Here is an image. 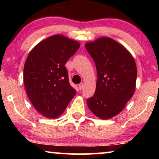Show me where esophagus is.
<instances>
[{
  "label": "esophagus",
  "mask_w": 159,
  "mask_h": 159,
  "mask_svg": "<svg viewBox=\"0 0 159 159\" xmlns=\"http://www.w3.org/2000/svg\"><path fill=\"white\" fill-rule=\"evenodd\" d=\"M83 87H84V84H83V83H80V84L79 85V89H80V90H82L83 88Z\"/></svg>",
  "instance_id": "obj_1"
}]
</instances>
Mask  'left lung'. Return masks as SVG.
Here are the masks:
<instances>
[{"instance_id": "8db88e82", "label": "left lung", "mask_w": 159, "mask_h": 159, "mask_svg": "<svg viewBox=\"0 0 159 159\" xmlns=\"http://www.w3.org/2000/svg\"><path fill=\"white\" fill-rule=\"evenodd\" d=\"M95 61L98 80L94 95L87 99L88 108L101 119L119 114L135 90L137 66L126 48L109 37L86 43Z\"/></svg>"}]
</instances>
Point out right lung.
<instances>
[{
	"instance_id": "add662e5",
	"label": "right lung",
	"mask_w": 159,
	"mask_h": 159,
	"mask_svg": "<svg viewBox=\"0 0 159 159\" xmlns=\"http://www.w3.org/2000/svg\"><path fill=\"white\" fill-rule=\"evenodd\" d=\"M79 47L78 41L57 34L40 42L29 53L24 84L29 100L43 116H60L76 95L64 65Z\"/></svg>"
}]
</instances>
